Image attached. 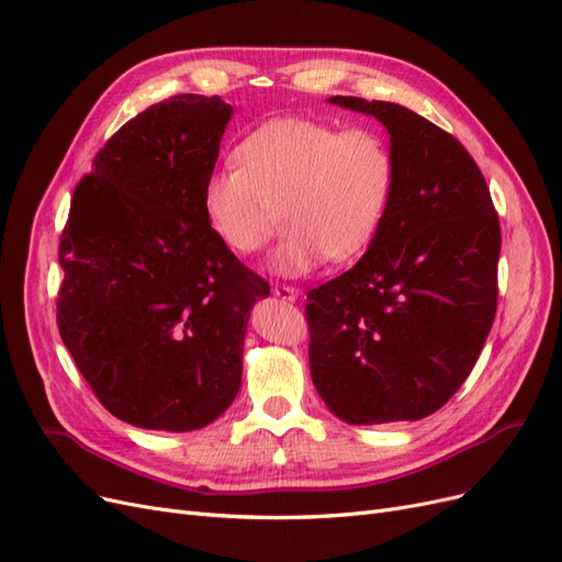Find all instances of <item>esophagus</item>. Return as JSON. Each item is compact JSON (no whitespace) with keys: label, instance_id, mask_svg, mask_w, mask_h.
<instances>
[{"label":"esophagus","instance_id":"34e87169","mask_svg":"<svg viewBox=\"0 0 562 562\" xmlns=\"http://www.w3.org/2000/svg\"><path fill=\"white\" fill-rule=\"evenodd\" d=\"M271 293H274L283 302H295L297 295H300L293 285H281V283H277L274 288H271Z\"/></svg>","mask_w":562,"mask_h":562}]
</instances>
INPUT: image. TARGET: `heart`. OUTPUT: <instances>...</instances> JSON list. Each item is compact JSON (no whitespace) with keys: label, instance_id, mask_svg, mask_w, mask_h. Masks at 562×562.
Returning <instances> with one entry per match:
<instances>
[{"label":"heart","instance_id":"b5f03b06","mask_svg":"<svg viewBox=\"0 0 562 562\" xmlns=\"http://www.w3.org/2000/svg\"><path fill=\"white\" fill-rule=\"evenodd\" d=\"M234 157L239 164L203 182V215L220 244L248 258L267 246L283 209L288 232L271 260L281 277L361 255L394 192V155L372 128L281 116L252 128Z\"/></svg>","mask_w":562,"mask_h":562}]
</instances>
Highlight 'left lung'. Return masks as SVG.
I'll return each mask as SVG.
<instances>
[{
  "instance_id": "1",
  "label": "left lung",
  "mask_w": 562,
  "mask_h": 562,
  "mask_svg": "<svg viewBox=\"0 0 562 562\" xmlns=\"http://www.w3.org/2000/svg\"><path fill=\"white\" fill-rule=\"evenodd\" d=\"M328 100L386 126L396 178L363 258L307 293L312 380L347 424L415 422L464 384L490 335L499 217L450 133L384 100Z\"/></svg>"
}]
</instances>
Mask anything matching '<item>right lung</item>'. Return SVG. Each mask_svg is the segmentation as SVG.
I'll use <instances>...</instances> for the list:
<instances>
[{
    "label": "right lung",
    "instance_id": "right-lung-1",
    "mask_svg": "<svg viewBox=\"0 0 562 562\" xmlns=\"http://www.w3.org/2000/svg\"><path fill=\"white\" fill-rule=\"evenodd\" d=\"M232 112L196 93L147 108L72 196L58 330L98 401L133 427L203 429L239 394L250 310L269 285L201 209Z\"/></svg>",
    "mask_w": 562,
    "mask_h": 562
}]
</instances>
